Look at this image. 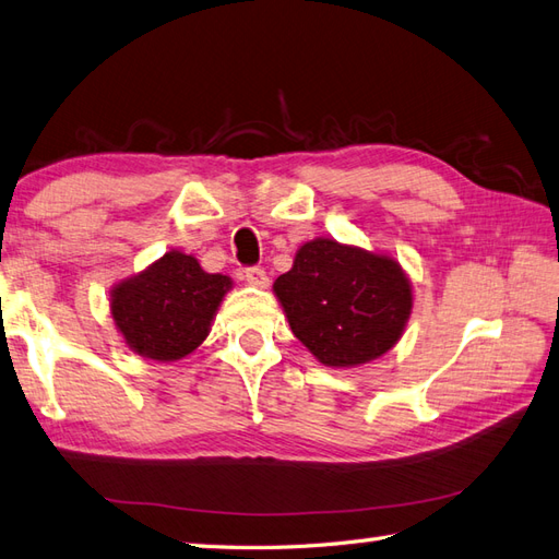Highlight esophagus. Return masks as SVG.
<instances>
[{"label": "esophagus", "mask_w": 559, "mask_h": 559, "mask_svg": "<svg viewBox=\"0 0 559 559\" xmlns=\"http://www.w3.org/2000/svg\"><path fill=\"white\" fill-rule=\"evenodd\" d=\"M245 280H247V284H251V286H259V289H265V286L270 284L267 273H265L263 267H259V265L247 267V270H245Z\"/></svg>", "instance_id": "1"}]
</instances>
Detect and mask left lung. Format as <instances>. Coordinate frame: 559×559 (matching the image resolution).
I'll list each match as a JSON object with an SVG mask.
<instances>
[{
  "mask_svg": "<svg viewBox=\"0 0 559 559\" xmlns=\"http://www.w3.org/2000/svg\"><path fill=\"white\" fill-rule=\"evenodd\" d=\"M273 289L294 336L326 367L381 357L400 341L412 312V284L397 261L336 239L300 247Z\"/></svg>",
  "mask_w": 559,
  "mask_h": 559,
  "instance_id": "1",
  "label": "left lung"
}]
</instances>
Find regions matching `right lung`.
<instances>
[{
	"instance_id": "1",
	"label": "right lung",
	"mask_w": 559,
	"mask_h": 559,
	"mask_svg": "<svg viewBox=\"0 0 559 559\" xmlns=\"http://www.w3.org/2000/svg\"><path fill=\"white\" fill-rule=\"evenodd\" d=\"M230 277L209 275L192 255L169 251L117 284L110 310L129 348L150 359L186 357L206 338Z\"/></svg>"
}]
</instances>
